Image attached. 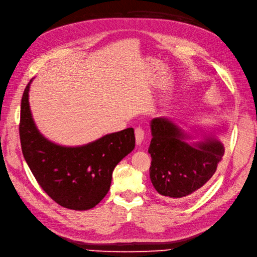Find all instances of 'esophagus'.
<instances>
[{
    "label": "esophagus",
    "instance_id": "1",
    "mask_svg": "<svg viewBox=\"0 0 257 257\" xmlns=\"http://www.w3.org/2000/svg\"><path fill=\"white\" fill-rule=\"evenodd\" d=\"M135 138H136V143L140 145L145 138V131L143 127L138 126L135 128Z\"/></svg>",
    "mask_w": 257,
    "mask_h": 257
}]
</instances>
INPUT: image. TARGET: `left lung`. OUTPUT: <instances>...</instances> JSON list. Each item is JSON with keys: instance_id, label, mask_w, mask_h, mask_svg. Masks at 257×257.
<instances>
[{"instance_id": "left-lung-1", "label": "left lung", "mask_w": 257, "mask_h": 257, "mask_svg": "<svg viewBox=\"0 0 257 257\" xmlns=\"http://www.w3.org/2000/svg\"><path fill=\"white\" fill-rule=\"evenodd\" d=\"M151 128L150 176L159 195L174 200L206 186L223 157V144L214 139L188 144L181 130L162 117L152 119Z\"/></svg>"}]
</instances>
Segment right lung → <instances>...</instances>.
<instances>
[{"label": "right lung", "mask_w": 257, "mask_h": 257, "mask_svg": "<svg viewBox=\"0 0 257 257\" xmlns=\"http://www.w3.org/2000/svg\"><path fill=\"white\" fill-rule=\"evenodd\" d=\"M26 85L22 96L20 139L25 161L38 185L59 206L71 210L95 207L110 189L112 173L135 146L132 127L80 147L47 141L32 118Z\"/></svg>", "instance_id": "right-lung-1"}]
</instances>
